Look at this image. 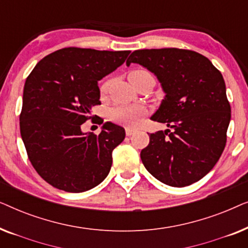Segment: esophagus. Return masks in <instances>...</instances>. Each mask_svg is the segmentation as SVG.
Instances as JSON below:
<instances>
[{
    "label": "esophagus",
    "instance_id": "34e87169",
    "mask_svg": "<svg viewBox=\"0 0 248 248\" xmlns=\"http://www.w3.org/2000/svg\"><path fill=\"white\" fill-rule=\"evenodd\" d=\"M135 128H132V127H126L125 128V133H126V135L127 137H131L132 134H134L135 133Z\"/></svg>",
    "mask_w": 248,
    "mask_h": 248
}]
</instances>
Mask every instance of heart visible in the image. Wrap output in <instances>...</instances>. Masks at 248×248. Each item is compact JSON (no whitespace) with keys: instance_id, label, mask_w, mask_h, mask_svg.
Here are the masks:
<instances>
[{"instance_id":"heart-1","label":"heart","mask_w":248,"mask_h":248,"mask_svg":"<svg viewBox=\"0 0 248 248\" xmlns=\"http://www.w3.org/2000/svg\"><path fill=\"white\" fill-rule=\"evenodd\" d=\"M154 79L152 74L145 70H133L128 74V79H130L132 84H135V82L140 81L142 79ZM110 82L106 81L101 84L100 93L101 94H105L107 93L108 88H109ZM145 113V109L142 106H137V105H120V106L111 107L109 111H108V117L110 121L115 122V123H120L124 125H128V126H134L139 123L140 118L143 116Z\"/></svg>"}]
</instances>
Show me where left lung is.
<instances>
[{"instance_id": "1", "label": "left lung", "mask_w": 248, "mask_h": 248, "mask_svg": "<svg viewBox=\"0 0 248 248\" xmlns=\"http://www.w3.org/2000/svg\"><path fill=\"white\" fill-rule=\"evenodd\" d=\"M138 63L157 76L166 96L152 121L169 128L150 133L141 160L150 174L174 187L198 182L218 162L227 142L232 109L222 74L194 50H134Z\"/></svg>"}]
</instances>
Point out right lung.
Masks as SVG:
<instances>
[{
  "mask_svg": "<svg viewBox=\"0 0 248 248\" xmlns=\"http://www.w3.org/2000/svg\"><path fill=\"white\" fill-rule=\"evenodd\" d=\"M130 53L66 47L40 60L27 78L20 133L33 168L54 187L80 193L107 177L124 128L107 122L97 135L82 133L81 125L100 105L98 81Z\"/></svg>",
  "mask_w": 248,
  "mask_h": 248,
  "instance_id": "right-lung-1",
  "label": "right lung"
}]
</instances>
